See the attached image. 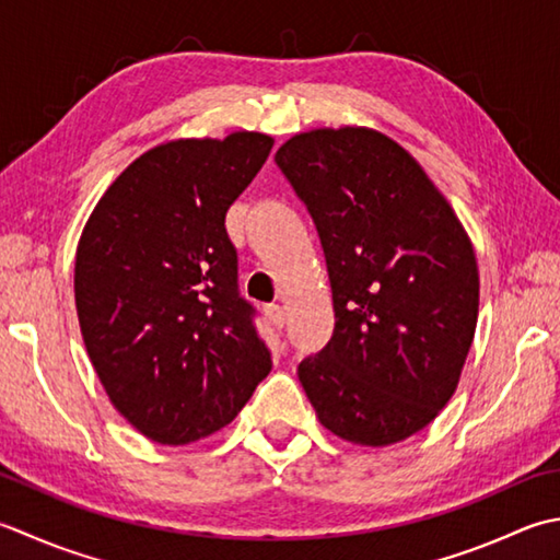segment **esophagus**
I'll return each instance as SVG.
<instances>
[{
	"label": "esophagus",
	"instance_id": "1",
	"mask_svg": "<svg viewBox=\"0 0 560 560\" xmlns=\"http://www.w3.org/2000/svg\"><path fill=\"white\" fill-rule=\"evenodd\" d=\"M267 317H269V323L277 327V330H281V327L287 325V313H283L281 305H269Z\"/></svg>",
	"mask_w": 560,
	"mask_h": 560
}]
</instances>
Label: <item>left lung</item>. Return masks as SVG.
<instances>
[{"label":"left lung","mask_w":560,"mask_h":560,"mask_svg":"<svg viewBox=\"0 0 560 560\" xmlns=\"http://www.w3.org/2000/svg\"><path fill=\"white\" fill-rule=\"evenodd\" d=\"M273 160L308 206L332 287V339L299 366L305 396L339 440H408L462 378L480 299L474 243L420 162L381 130L313 128Z\"/></svg>","instance_id":"8db88e82"}]
</instances>
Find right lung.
I'll list each match as a JSON object with an SVG mask.
<instances>
[{
  "label": "right lung",
  "instance_id": "obj_1",
  "mask_svg": "<svg viewBox=\"0 0 560 560\" xmlns=\"http://www.w3.org/2000/svg\"><path fill=\"white\" fill-rule=\"evenodd\" d=\"M271 145L235 130L150 148L104 191L77 243L86 354L114 408L152 442L218 432L271 371L225 233L228 208Z\"/></svg>",
  "mask_w": 560,
  "mask_h": 560
}]
</instances>
